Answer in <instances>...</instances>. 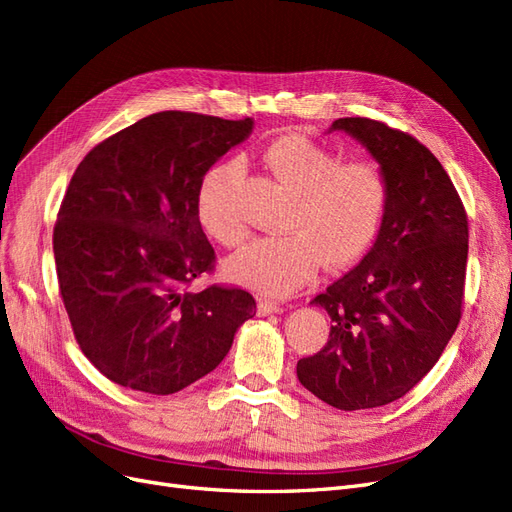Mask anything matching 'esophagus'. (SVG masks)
Instances as JSON below:
<instances>
[{
    "label": "esophagus",
    "mask_w": 512,
    "mask_h": 512,
    "mask_svg": "<svg viewBox=\"0 0 512 512\" xmlns=\"http://www.w3.org/2000/svg\"><path fill=\"white\" fill-rule=\"evenodd\" d=\"M282 312H284V307H282V305H277V303H273V301H260V303H258V314H260V316L282 314Z\"/></svg>",
    "instance_id": "obj_1"
}]
</instances>
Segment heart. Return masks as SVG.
I'll return each instance as SVG.
<instances>
[{
    "instance_id": "heart-1",
    "label": "heart",
    "mask_w": 512,
    "mask_h": 512,
    "mask_svg": "<svg viewBox=\"0 0 512 512\" xmlns=\"http://www.w3.org/2000/svg\"><path fill=\"white\" fill-rule=\"evenodd\" d=\"M273 175L294 192L288 235L258 239L232 256L230 280L267 297H288L305 286L322 260L331 269L359 262L376 243L389 209V179L374 162H344L303 134H284L262 153ZM239 160L213 164L196 190V215L211 239L241 245L250 226L237 205Z\"/></svg>"
}]
</instances>
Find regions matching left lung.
<instances>
[{
    "mask_svg": "<svg viewBox=\"0 0 512 512\" xmlns=\"http://www.w3.org/2000/svg\"><path fill=\"white\" fill-rule=\"evenodd\" d=\"M331 130L361 141L389 179V209L367 256L314 297L329 342L297 363L307 391L337 410L386 406L438 363L461 320L468 213L438 158L408 132L367 117Z\"/></svg>",
    "mask_w": 512,
    "mask_h": 512,
    "instance_id": "left-lung-1",
    "label": "left lung"
}]
</instances>
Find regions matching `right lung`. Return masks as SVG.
<instances>
[{
	"mask_svg": "<svg viewBox=\"0 0 512 512\" xmlns=\"http://www.w3.org/2000/svg\"><path fill=\"white\" fill-rule=\"evenodd\" d=\"M252 119L162 111L108 136L76 166L53 230L59 294L100 374L151 395L207 376L254 318L247 290L188 286L215 269L196 190Z\"/></svg>",
	"mask_w": 512,
	"mask_h": 512,
	"instance_id": "1",
	"label": "right lung"
}]
</instances>
